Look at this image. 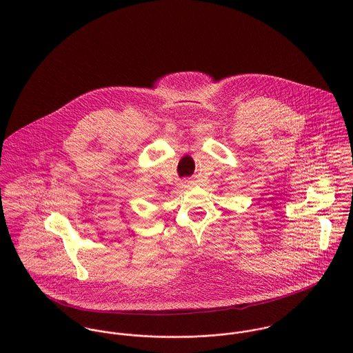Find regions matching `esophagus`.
I'll return each mask as SVG.
<instances>
[{
  "label": "esophagus",
  "mask_w": 353,
  "mask_h": 353,
  "mask_svg": "<svg viewBox=\"0 0 353 353\" xmlns=\"http://www.w3.org/2000/svg\"><path fill=\"white\" fill-rule=\"evenodd\" d=\"M192 185H193L192 181H185V182H183V186H185V188H190Z\"/></svg>",
  "instance_id": "34e87169"
}]
</instances>
